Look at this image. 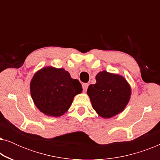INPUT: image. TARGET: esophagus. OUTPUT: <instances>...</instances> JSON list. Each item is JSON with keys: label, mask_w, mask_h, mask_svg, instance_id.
<instances>
[{"label": "esophagus", "mask_w": 160, "mask_h": 160, "mask_svg": "<svg viewBox=\"0 0 160 160\" xmlns=\"http://www.w3.org/2000/svg\"><path fill=\"white\" fill-rule=\"evenodd\" d=\"M88 86H89V84L88 83H84V84H82V88H83V90L84 92L87 91V88H88Z\"/></svg>", "instance_id": "obj_1"}]
</instances>
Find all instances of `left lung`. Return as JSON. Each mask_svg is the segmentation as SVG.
Returning a JSON list of instances; mask_svg holds the SVG:
<instances>
[{"instance_id":"obj_1","label":"left lung","mask_w":160,"mask_h":160,"mask_svg":"<svg viewBox=\"0 0 160 160\" xmlns=\"http://www.w3.org/2000/svg\"><path fill=\"white\" fill-rule=\"evenodd\" d=\"M96 84H90L87 95L95 111L102 118H111L122 112L128 103L131 95L130 85L119 75L100 72Z\"/></svg>"}]
</instances>
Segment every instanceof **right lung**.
<instances>
[{"label":"right lung","instance_id":"add662e5","mask_svg":"<svg viewBox=\"0 0 160 160\" xmlns=\"http://www.w3.org/2000/svg\"><path fill=\"white\" fill-rule=\"evenodd\" d=\"M82 92L81 83L71 78L63 68L47 67L35 74L30 82V94L41 112L60 117L68 110L74 96Z\"/></svg>","mask_w":160,"mask_h":160}]
</instances>
